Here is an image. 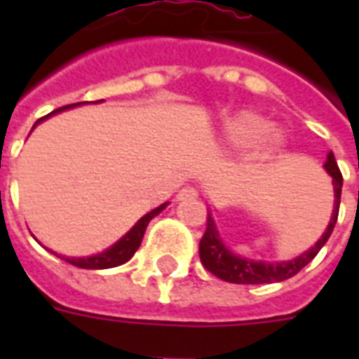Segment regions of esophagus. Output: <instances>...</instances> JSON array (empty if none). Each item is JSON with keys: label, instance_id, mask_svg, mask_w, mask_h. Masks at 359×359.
Segmentation results:
<instances>
[{"label": "esophagus", "instance_id": "obj_1", "mask_svg": "<svg viewBox=\"0 0 359 359\" xmlns=\"http://www.w3.org/2000/svg\"><path fill=\"white\" fill-rule=\"evenodd\" d=\"M197 190L196 188H191V186H184L182 190H179V194H177V199L179 201H186V199H197Z\"/></svg>", "mask_w": 359, "mask_h": 359}]
</instances>
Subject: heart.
Wrapping results in <instances>:
<instances>
[{
  "instance_id": "obj_1",
  "label": "heart",
  "mask_w": 359,
  "mask_h": 359,
  "mask_svg": "<svg viewBox=\"0 0 359 359\" xmlns=\"http://www.w3.org/2000/svg\"><path fill=\"white\" fill-rule=\"evenodd\" d=\"M224 137L235 149H248L255 145L257 152L264 158L278 154L285 145L281 132L268 128V123L262 117L250 111L235 115L224 126Z\"/></svg>"
}]
</instances>
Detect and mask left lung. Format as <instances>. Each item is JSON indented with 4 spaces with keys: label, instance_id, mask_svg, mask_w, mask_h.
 I'll return each instance as SVG.
<instances>
[{
    "label": "left lung",
    "instance_id": "1",
    "mask_svg": "<svg viewBox=\"0 0 359 359\" xmlns=\"http://www.w3.org/2000/svg\"><path fill=\"white\" fill-rule=\"evenodd\" d=\"M324 168L332 177V184H334V212L330 219L328 227L324 231V235L317 240V244L311 245L309 250L304 251L292 261L283 262H264V261H251L244 257L235 255L233 251L225 248L224 240L219 238V233L216 229L212 216L208 214L207 218V229L199 242V257H201L203 266L207 268L208 272L214 273L216 278L229 281L236 285H262V283H276V281H285V279L292 278L300 272L302 268L309 264V262L317 257V253L323 250V245L328 242L335 224H337V216H339V203H341V188H343V175H341L337 162H335L334 152H328Z\"/></svg>",
    "mask_w": 359,
    "mask_h": 359
}]
</instances>
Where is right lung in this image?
Here are the masks:
<instances>
[{"mask_svg":"<svg viewBox=\"0 0 359 359\" xmlns=\"http://www.w3.org/2000/svg\"><path fill=\"white\" fill-rule=\"evenodd\" d=\"M98 102H100V100H98ZM74 106H80V104H70V106H63V108L53 109L50 115L59 114V111H63V109L74 108ZM50 115H46V117H42V119L36 121L35 126L41 123V121L48 119ZM35 126H33V128H35ZM165 207H168V203H163V205H160L158 208H154V210H151L149 214H145V216H143V218H141L140 222H137V224H135L134 227H132V229H130L128 233L119 240V242H115L111 248H108V250L102 251V253H97V255H91V257H63V259L67 262H70V264H74V266L87 268V270H104V268H114V266H119V264H124V262L130 261V259L134 257V253L137 251V248H140L149 222H151L154 216H158V214L162 212ZM55 255H57V253H55Z\"/></svg>","mask_w":359,"mask_h":359,"instance_id":"obj_1","label":"right lung"}]
</instances>
